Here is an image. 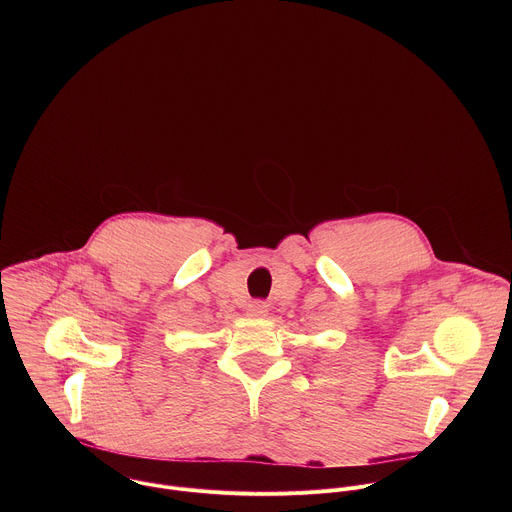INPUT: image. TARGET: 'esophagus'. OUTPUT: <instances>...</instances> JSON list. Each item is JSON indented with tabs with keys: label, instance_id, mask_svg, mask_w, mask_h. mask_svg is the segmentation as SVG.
<instances>
[{
	"label": "esophagus",
	"instance_id": "34e87169",
	"mask_svg": "<svg viewBox=\"0 0 512 512\" xmlns=\"http://www.w3.org/2000/svg\"><path fill=\"white\" fill-rule=\"evenodd\" d=\"M267 304L263 302V300H255V302H251L249 304V308H247V314L249 316H253V318H261V316H265L267 314Z\"/></svg>",
	"mask_w": 512,
	"mask_h": 512
}]
</instances>
